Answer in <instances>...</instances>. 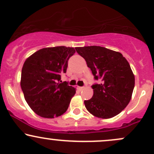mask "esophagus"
Returning a JSON list of instances; mask_svg holds the SVG:
<instances>
[{"instance_id": "34e87169", "label": "esophagus", "mask_w": 154, "mask_h": 154, "mask_svg": "<svg viewBox=\"0 0 154 154\" xmlns=\"http://www.w3.org/2000/svg\"><path fill=\"white\" fill-rule=\"evenodd\" d=\"M84 88H85L84 87H79V90H83Z\"/></svg>"}]
</instances>
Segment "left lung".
I'll return each mask as SVG.
<instances>
[{
    "instance_id": "1",
    "label": "left lung",
    "mask_w": 154,
    "mask_h": 154,
    "mask_svg": "<svg viewBox=\"0 0 154 154\" xmlns=\"http://www.w3.org/2000/svg\"><path fill=\"white\" fill-rule=\"evenodd\" d=\"M85 59L99 84L92 86L93 96L84 100L87 111L94 116L108 119L120 114L129 103L134 87V75L130 64L120 52L100 46L75 48Z\"/></svg>"
}]
</instances>
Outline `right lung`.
<instances>
[{
	"instance_id": "1",
	"label": "right lung",
	"mask_w": 154,
	"mask_h": 154,
	"mask_svg": "<svg viewBox=\"0 0 154 154\" xmlns=\"http://www.w3.org/2000/svg\"><path fill=\"white\" fill-rule=\"evenodd\" d=\"M74 48L57 46L36 51L25 61L20 86L30 108L39 116L54 118L68 109L75 88L59 82L67 62L75 54Z\"/></svg>"
}]
</instances>
